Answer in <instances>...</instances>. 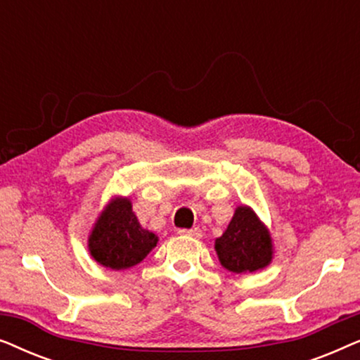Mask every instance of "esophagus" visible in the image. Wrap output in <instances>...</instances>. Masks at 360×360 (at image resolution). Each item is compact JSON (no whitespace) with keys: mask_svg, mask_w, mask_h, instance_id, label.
I'll list each match as a JSON object with an SVG mask.
<instances>
[{"mask_svg":"<svg viewBox=\"0 0 360 360\" xmlns=\"http://www.w3.org/2000/svg\"><path fill=\"white\" fill-rule=\"evenodd\" d=\"M180 234L184 236H190V238H195V239H200L201 236H203V233H201L200 228H191V229H180L179 231Z\"/></svg>","mask_w":360,"mask_h":360,"instance_id":"obj_1","label":"esophagus"}]
</instances>
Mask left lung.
<instances>
[{
    "label": "left lung",
    "instance_id": "8db88e82",
    "mask_svg": "<svg viewBox=\"0 0 360 360\" xmlns=\"http://www.w3.org/2000/svg\"><path fill=\"white\" fill-rule=\"evenodd\" d=\"M221 265L233 274H252L272 262L274 243L267 226L248 205L236 208L233 219L214 240Z\"/></svg>",
    "mask_w": 360,
    "mask_h": 360
}]
</instances>
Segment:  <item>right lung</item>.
<instances>
[{"label": "right lung", "mask_w": 360, "mask_h": 360, "mask_svg": "<svg viewBox=\"0 0 360 360\" xmlns=\"http://www.w3.org/2000/svg\"><path fill=\"white\" fill-rule=\"evenodd\" d=\"M159 243L157 234L144 229L126 196L111 198L88 236V252L111 270H126L142 262Z\"/></svg>", "instance_id": "1"}]
</instances>
